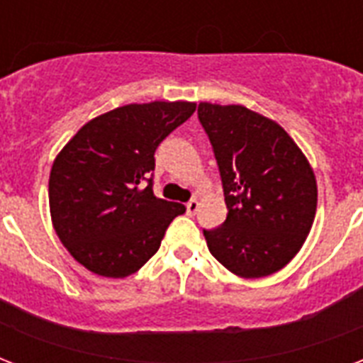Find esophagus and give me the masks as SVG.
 Returning a JSON list of instances; mask_svg holds the SVG:
<instances>
[{
  "mask_svg": "<svg viewBox=\"0 0 363 363\" xmlns=\"http://www.w3.org/2000/svg\"><path fill=\"white\" fill-rule=\"evenodd\" d=\"M198 207H199V201L196 198H192L186 203V213H188V215H196V211H198Z\"/></svg>",
  "mask_w": 363,
  "mask_h": 363,
  "instance_id": "esophagus-1",
  "label": "esophagus"
}]
</instances>
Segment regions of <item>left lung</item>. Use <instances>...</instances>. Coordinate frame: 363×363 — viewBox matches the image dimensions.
Instances as JSON below:
<instances>
[{"label":"left lung","mask_w":363,"mask_h":363,"mask_svg":"<svg viewBox=\"0 0 363 363\" xmlns=\"http://www.w3.org/2000/svg\"><path fill=\"white\" fill-rule=\"evenodd\" d=\"M220 171L228 216L203 230L226 269L258 279L282 269L309 235L316 181L309 162L277 122L242 105H198Z\"/></svg>","instance_id":"8db88e82"}]
</instances>
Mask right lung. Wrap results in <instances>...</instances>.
<instances>
[{
  "label": "right lung",
  "instance_id": "obj_1",
  "mask_svg": "<svg viewBox=\"0 0 363 363\" xmlns=\"http://www.w3.org/2000/svg\"><path fill=\"white\" fill-rule=\"evenodd\" d=\"M194 111L188 101L124 105L82 125L54 160V230L86 269L111 279L135 273L186 211L154 196V152Z\"/></svg>",
  "mask_w": 363,
  "mask_h": 363
}]
</instances>
